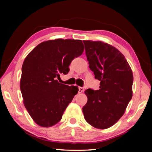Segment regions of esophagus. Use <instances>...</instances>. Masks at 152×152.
I'll use <instances>...</instances> for the list:
<instances>
[{
	"label": "esophagus",
	"mask_w": 152,
	"mask_h": 152,
	"mask_svg": "<svg viewBox=\"0 0 152 152\" xmlns=\"http://www.w3.org/2000/svg\"><path fill=\"white\" fill-rule=\"evenodd\" d=\"M84 91V89L82 87H79L78 88V92L79 93H82Z\"/></svg>",
	"instance_id": "obj_1"
}]
</instances>
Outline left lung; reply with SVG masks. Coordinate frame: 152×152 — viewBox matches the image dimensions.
<instances>
[{"label": "left lung", "mask_w": 152, "mask_h": 152, "mask_svg": "<svg viewBox=\"0 0 152 152\" xmlns=\"http://www.w3.org/2000/svg\"><path fill=\"white\" fill-rule=\"evenodd\" d=\"M89 68L100 82L97 91H85L84 119L100 129L115 125L132 98L133 76L127 61L117 49L101 41H83Z\"/></svg>", "instance_id": "obj_1"}]
</instances>
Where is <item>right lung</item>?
<instances>
[{
  "mask_svg": "<svg viewBox=\"0 0 152 152\" xmlns=\"http://www.w3.org/2000/svg\"><path fill=\"white\" fill-rule=\"evenodd\" d=\"M83 51L81 40L58 39L39 43L25 58L20 91L25 108L38 125L58 123L78 93V87L61 84L57 78L68 73L71 61Z\"/></svg>",
  "mask_w": 152,
  "mask_h": 152,
  "instance_id": "right-lung-1",
  "label": "right lung"
}]
</instances>
